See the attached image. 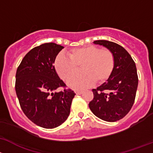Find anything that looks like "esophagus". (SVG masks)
Instances as JSON below:
<instances>
[{
	"mask_svg": "<svg viewBox=\"0 0 153 153\" xmlns=\"http://www.w3.org/2000/svg\"><path fill=\"white\" fill-rule=\"evenodd\" d=\"M75 93H76V94H77V95H80V94H82L83 91H81V90H76V91H75Z\"/></svg>",
	"mask_w": 153,
	"mask_h": 153,
	"instance_id": "1",
	"label": "esophagus"
}]
</instances>
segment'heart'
<instances>
[{
	"instance_id": "1",
	"label": "heart",
	"mask_w": 153,
	"mask_h": 153,
	"mask_svg": "<svg viewBox=\"0 0 153 153\" xmlns=\"http://www.w3.org/2000/svg\"><path fill=\"white\" fill-rule=\"evenodd\" d=\"M67 53L69 57L59 53L53 65L56 73L64 80H67L78 69V65H81L82 71L69 78L68 85L70 88L80 90L89 87L95 81L103 83L113 73L115 59L110 50L87 45L72 48Z\"/></svg>"
}]
</instances>
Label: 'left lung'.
I'll return each mask as SVG.
<instances>
[{"label": "left lung", "mask_w": 153, "mask_h": 153, "mask_svg": "<svg viewBox=\"0 0 153 153\" xmlns=\"http://www.w3.org/2000/svg\"><path fill=\"white\" fill-rule=\"evenodd\" d=\"M113 53L115 65L107 82L93 89L94 100L89 103L92 113L110 122L124 118L134 103L138 79L136 66L130 53L119 44L108 40H96Z\"/></svg>", "instance_id": "8db88e82"}]
</instances>
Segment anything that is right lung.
<instances>
[{
    "mask_svg": "<svg viewBox=\"0 0 153 153\" xmlns=\"http://www.w3.org/2000/svg\"><path fill=\"white\" fill-rule=\"evenodd\" d=\"M62 48L53 42L42 44L26 53L17 69L15 91L22 111L43 128H54L65 122L76 95L70 89L56 91L65 87L53 66Z\"/></svg>",
    "mask_w": 153,
    "mask_h": 153,
    "instance_id": "1",
    "label": "right lung"
}]
</instances>
